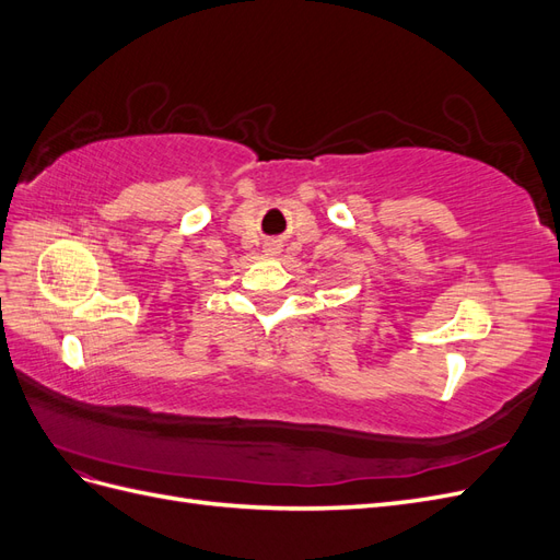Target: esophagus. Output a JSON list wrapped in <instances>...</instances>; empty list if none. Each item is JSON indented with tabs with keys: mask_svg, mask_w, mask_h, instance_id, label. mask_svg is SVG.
Segmentation results:
<instances>
[{
	"mask_svg": "<svg viewBox=\"0 0 560 560\" xmlns=\"http://www.w3.org/2000/svg\"><path fill=\"white\" fill-rule=\"evenodd\" d=\"M266 252H268V254H278V252H280V245H278V243H268V245H266Z\"/></svg>",
	"mask_w": 560,
	"mask_h": 560,
	"instance_id": "1",
	"label": "esophagus"
}]
</instances>
